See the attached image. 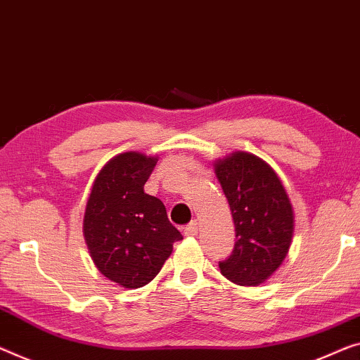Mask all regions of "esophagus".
Segmentation results:
<instances>
[{
	"label": "esophagus",
	"mask_w": 360,
	"mask_h": 360,
	"mask_svg": "<svg viewBox=\"0 0 360 360\" xmlns=\"http://www.w3.org/2000/svg\"><path fill=\"white\" fill-rule=\"evenodd\" d=\"M197 231H198V223L195 221V219H194V221H191L184 228V234L186 236H197Z\"/></svg>",
	"instance_id": "1"
}]
</instances>
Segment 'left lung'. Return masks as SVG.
<instances>
[{"mask_svg":"<svg viewBox=\"0 0 360 360\" xmlns=\"http://www.w3.org/2000/svg\"><path fill=\"white\" fill-rule=\"evenodd\" d=\"M234 219L236 244L219 270L240 286L264 283L286 257L294 214L286 191L264 160L238 152L214 165Z\"/></svg>","mask_w":360,"mask_h":360,"instance_id":"obj_1","label":"left lung"}]
</instances>
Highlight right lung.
Segmentation results:
<instances>
[{
  "label": "right lung",
  "mask_w": 360,
  "mask_h": 360,
  "mask_svg": "<svg viewBox=\"0 0 360 360\" xmlns=\"http://www.w3.org/2000/svg\"><path fill=\"white\" fill-rule=\"evenodd\" d=\"M157 158L127 152L96 176L84 217V236L95 265L122 288H141L158 275L182 234L160 198L143 192Z\"/></svg>",
  "instance_id": "obj_1"
}]
</instances>
